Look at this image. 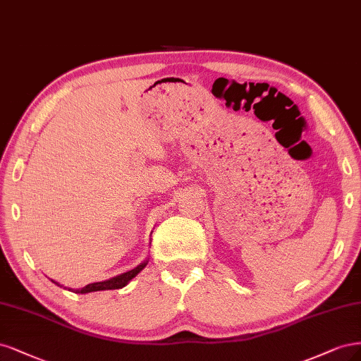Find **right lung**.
<instances>
[{
    "instance_id": "add662e5",
    "label": "right lung",
    "mask_w": 361,
    "mask_h": 361,
    "mask_svg": "<svg viewBox=\"0 0 361 361\" xmlns=\"http://www.w3.org/2000/svg\"><path fill=\"white\" fill-rule=\"evenodd\" d=\"M147 264H148V261H144V262L139 264L137 267H135L133 270L126 271V273H123V274H120V276L111 277V279H108V281L90 283V285H87V286H84V288H80V289H72V288H68V290H73V293H76V294H88V293H96V290L120 289V288H123V286H126L127 283H129L137 273H141ZM52 282H54L55 285L60 286V283H58V282H55V281H52Z\"/></svg>"
}]
</instances>
